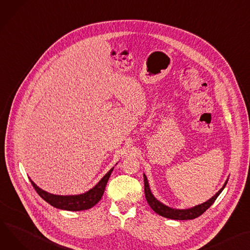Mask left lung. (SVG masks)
<instances>
[{"label":"left lung","mask_w":250,"mask_h":250,"mask_svg":"<svg viewBox=\"0 0 250 250\" xmlns=\"http://www.w3.org/2000/svg\"><path fill=\"white\" fill-rule=\"evenodd\" d=\"M144 182H145V196H146V199L148 205L151 206V208L157 214L163 216V217L174 219V220H188V219H195V218L199 217V216L202 215L215 202L216 199H217V197L223 191V189L225 188V186L227 184V181H226L223 187L205 203L195 206L190 209L180 210V209H173L168 206H165L164 204H162L161 202H159L157 200V199L151 193V190H149L147 179H146V175H144Z\"/></svg>","instance_id":"left-lung-1"}]
</instances>
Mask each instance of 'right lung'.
Returning <instances> with one entry per match:
<instances>
[{
    "instance_id": "right-lung-1",
    "label": "right lung",
    "mask_w": 250,
    "mask_h": 250,
    "mask_svg": "<svg viewBox=\"0 0 250 250\" xmlns=\"http://www.w3.org/2000/svg\"><path fill=\"white\" fill-rule=\"evenodd\" d=\"M113 168L108 171V173L98 182V184L95 185L92 189H90L88 192L80 195H74V196H60V195H53L47 193L40 189L38 186L32 180L31 184L34 187L36 192L39 194V196L44 199V200L52 205L55 208L62 209V210H68V211H81V210H87L91 207H93L95 204L98 203L101 200L105 186L107 184V181L111 175Z\"/></svg>"
}]
</instances>
